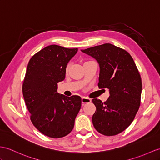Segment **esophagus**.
I'll return each instance as SVG.
<instances>
[{
	"label": "esophagus",
	"instance_id": "esophagus-1",
	"mask_svg": "<svg viewBox=\"0 0 160 160\" xmlns=\"http://www.w3.org/2000/svg\"><path fill=\"white\" fill-rule=\"evenodd\" d=\"M81 102H82L83 104L89 103V102H91V99L86 98V97H83V98H81Z\"/></svg>",
	"mask_w": 160,
	"mask_h": 160
}]
</instances>
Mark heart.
Wrapping results in <instances>:
<instances>
[{
	"label": "heart",
	"mask_w": 160,
	"mask_h": 160,
	"mask_svg": "<svg viewBox=\"0 0 160 160\" xmlns=\"http://www.w3.org/2000/svg\"><path fill=\"white\" fill-rule=\"evenodd\" d=\"M69 66H70V64H68L67 65V71H68V68H69Z\"/></svg>",
	"instance_id": "1"
}]
</instances>
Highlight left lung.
I'll list each match as a JSON object with an SVG mask.
<instances>
[{
    "label": "left lung",
    "instance_id": "left-lung-1",
    "mask_svg": "<svg viewBox=\"0 0 160 160\" xmlns=\"http://www.w3.org/2000/svg\"><path fill=\"white\" fill-rule=\"evenodd\" d=\"M81 51L98 62V85L107 88L110 94L104 102L92 99L96 107L93 125L105 136L119 134L130 125L141 104L142 81L133 58L126 50L110 43Z\"/></svg>",
    "mask_w": 160,
    "mask_h": 160
}]
</instances>
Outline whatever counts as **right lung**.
<instances>
[{
	"label": "right lung",
	"mask_w": 160,
	"mask_h": 160,
	"mask_svg": "<svg viewBox=\"0 0 160 160\" xmlns=\"http://www.w3.org/2000/svg\"><path fill=\"white\" fill-rule=\"evenodd\" d=\"M77 51L49 45L34 54L27 67L22 92L31 122L50 138L68 134L81 108L80 96L68 97L57 92L58 83L65 79L67 64Z\"/></svg>",
	"instance_id": "right-lung-1"
}]
</instances>
